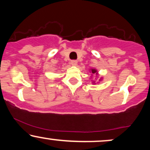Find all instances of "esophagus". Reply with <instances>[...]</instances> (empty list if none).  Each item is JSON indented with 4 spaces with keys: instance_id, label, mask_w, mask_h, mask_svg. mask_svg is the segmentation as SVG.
Masks as SVG:
<instances>
[{
    "instance_id": "34e87169",
    "label": "esophagus",
    "mask_w": 150,
    "mask_h": 150,
    "mask_svg": "<svg viewBox=\"0 0 150 150\" xmlns=\"http://www.w3.org/2000/svg\"><path fill=\"white\" fill-rule=\"evenodd\" d=\"M70 64L72 65H73V66H76L77 65V61H75V60H73V61H70Z\"/></svg>"
}]
</instances>
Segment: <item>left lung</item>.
Segmentation results:
<instances>
[{"mask_svg": "<svg viewBox=\"0 0 150 150\" xmlns=\"http://www.w3.org/2000/svg\"><path fill=\"white\" fill-rule=\"evenodd\" d=\"M89 71H90V73H92V75H94V74H96V75H98V72H97V70L95 69V68H91V70H89ZM101 80H102V78H101L99 79V81H101ZM92 83H93V85H95V81H93V80H92Z\"/></svg>", "mask_w": 150, "mask_h": 150, "instance_id": "obj_1", "label": "left lung"}]
</instances>
